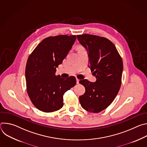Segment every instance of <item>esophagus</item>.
Returning <instances> with one entry per match:
<instances>
[{
  "instance_id": "34e87169",
  "label": "esophagus",
  "mask_w": 147,
  "mask_h": 147,
  "mask_svg": "<svg viewBox=\"0 0 147 147\" xmlns=\"http://www.w3.org/2000/svg\"><path fill=\"white\" fill-rule=\"evenodd\" d=\"M76 81H77V84H79V81H80V80L78 79V78H76Z\"/></svg>"
}]
</instances>
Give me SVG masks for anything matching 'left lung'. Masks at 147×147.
<instances>
[{"instance_id":"8db88e82","label":"left lung","mask_w":147,"mask_h":147,"mask_svg":"<svg viewBox=\"0 0 147 147\" xmlns=\"http://www.w3.org/2000/svg\"><path fill=\"white\" fill-rule=\"evenodd\" d=\"M82 46L87 51L88 67L96 80L80 81L86 92L80 96L82 108L93 113H99L109 107L120 90L123 65L116 47L106 38L90 34L77 35Z\"/></svg>"}]
</instances>
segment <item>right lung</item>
Listing matches in <instances>:
<instances>
[{
    "mask_svg": "<svg viewBox=\"0 0 147 147\" xmlns=\"http://www.w3.org/2000/svg\"><path fill=\"white\" fill-rule=\"evenodd\" d=\"M76 35H61L45 38L30 55L26 67L28 95L34 105L44 112H52L63 106V95L76 84L75 77L56 76V68L68 55Z\"/></svg>",
    "mask_w": 147,
    "mask_h": 147,
    "instance_id": "add662e5",
    "label": "right lung"
}]
</instances>
